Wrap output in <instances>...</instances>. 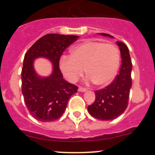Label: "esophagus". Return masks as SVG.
Segmentation results:
<instances>
[{"label": "esophagus", "mask_w": 155, "mask_h": 155, "mask_svg": "<svg viewBox=\"0 0 155 155\" xmlns=\"http://www.w3.org/2000/svg\"><path fill=\"white\" fill-rule=\"evenodd\" d=\"M78 91L80 92H85L87 91V88H85V87H79V89H78Z\"/></svg>", "instance_id": "obj_1"}]
</instances>
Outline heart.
Returning <instances> with one entry per match:
<instances>
[{
  "label": "heart",
  "instance_id": "obj_1",
  "mask_svg": "<svg viewBox=\"0 0 155 155\" xmlns=\"http://www.w3.org/2000/svg\"><path fill=\"white\" fill-rule=\"evenodd\" d=\"M72 55L61 58L60 68L69 82L75 83L86 72L87 82L101 86L110 84L120 67V51L113 44L86 41L75 46Z\"/></svg>",
  "mask_w": 155,
  "mask_h": 155
}]
</instances>
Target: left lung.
Listing matches in <instances>:
<instances>
[{"mask_svg": "<svg viewBox=\"0 0 155 155\" xmlns=\"http://www.w3.org/2000/svg\"><path fill=\"white\" fill-rule=\"evenodd\" d=\"M101 35L113 38L108 34H101ZM116 43L120 48L121 57L119 73L110 85L101 90L95 91L94 103L87 107L91 115L102 121L115 119L125 111L130 90L132 86V62L129 49L122 42L117 41Z\"/></svg>", "mask_w": 155, "mask_h": 155, "instance_id": "obj_1", "label": "left lung"}]
</instances>
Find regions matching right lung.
Instances as JSON below:
<instances>
[{
	"mask_svg": "<svg viewBox=\"0 0 155 155\" xmlns=\"http://www.w3.org/2000/svg\"><path fill=\"white\" fill-rule=\"evenodd\" d=\"M79 38L75 35L48 34L39 39L26 52L21 70V92L30 114L43 122L62 116L70 97L78 87L67 82L59 68L63 51ZM45 57L53 64V73L46 78L35 73L33 61Z\"/></svg>",
	"mask_w": 155,
	"mask_h": 155,
	"instance_id": "obj_1",
	"label": "right lung"
}]
</instances>
